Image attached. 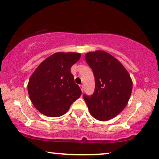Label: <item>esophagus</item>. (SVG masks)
<instances>
[{
	"instance_id": "1",
	"label": "esophagus",
	"mask_w": 159,
	"mask_h": 159,
	"mask_svg": "<svg viewBox=\"0 0 159 159\" xmlns=\"http://www.w3.org/2000/svg\"><path fill=\"white\" fill-rule=\"evenodd\" d=\"M80 89H81L82 92H83V90H84V88H83V85H82V84H81V85H80Z\"/></svg>"
}]
</instances>
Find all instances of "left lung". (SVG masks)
<instances>
[{"label": "left lung", "mask_w": 159, "mask_h": 159, "mask_svg": "<svg viewBox=\"0 0 159 159\" xmlns=\"http://www.w3.org/2000/svg\"><path fill=\"white\" fill-rule=\"evenodd\" d=\"M85 60L94 74L95 83L92 95H83L90 114L100 121L114 118L125 108L131 95L132 81L129 74L107 52H89Z\"/></svg>", "instance_id": "left-lung-1"}]
</instances>
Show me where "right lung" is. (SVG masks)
I'll use <instances>...</instances> for the list:
<instances>
[{"mask_svg": "<svg viewBox=\"0 0 159 159\" xmlns=\"http://www.w3.org/2000/svg\"><path fill=\"white\" fill-rule=\"evenodd\" d=\"M80 56L79 53H56L43 61L31 75L28 93L41 114L50 117L62 116L80 97L81 89L71 73V67Z\"/></svg>", "mask_w": 159, "mask_h": 159, "instance_id": "obj_1", "label": "right lung"}]
</instances>
